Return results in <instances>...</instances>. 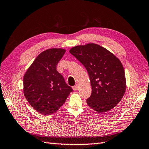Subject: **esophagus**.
Segmentation results:
<instances>
[{
  "label": "esophagus",
  "instance_id": "34e87169",
  "mask_svg": "<svg viewBox=\"0 0 149 149\" xmlns=\"http://www.w3.org/2000/svg\"><path fill=\"white\" fill-rule=\"evenodd\" d=\"M72 88H73L74 91H77L78 89H79V86H78L77 84H76L75 86H73V87H72Z\"/></svg>",
  "mask_w": 149,
  "mask_h": 149
}]
</instances>
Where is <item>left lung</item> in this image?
<instances>
[{
	"label": "left lung",
	"mask_w": 149,
	"mask_h": 149,
	"mask_svg": "<svg viewBox=\"0 0 149 149\" xmlns=\"http://www.w3.org/2000/svg\"><path fill=\"white\" fill-rule=\"evenodd\" d=\"M69 52L86 67L90 77L92 93L87 105L100 113L116 107L126 88L124 69L119 59L93 43L74 47Z\"/></svg>",
	"instance_id": "obj_1"
}]
</instances>
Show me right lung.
<instances>
[{
  "mask_svg": "<svg viewBox=\"0 0 149 149\" xmlns=\"http://www.w3.org/2000/svg\"><path fill=\"white\" fill-rule=\"evenodd\" d=\"M65 52L63 49L44 51L37 57L24 75L25 98L33 109L44 116L56 112L73 91L56 69Z\"/></svg>",
  "mask_w": 149,
  "mask_h": 149,
  "instance_id": "1",
  "label": "right lung"
}]
</instances>
